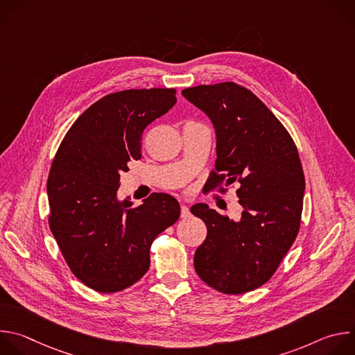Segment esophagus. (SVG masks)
I'll use <instances>...</instances> for the list:
<instances>
[{"label":"esophagus","mask_w":355,"mask_h":355,"mask_svg":"<svg viewBox=\"0 0 355 355\" xmlns=\"http://www.w3.org/2000/svg\"><path fill=\"white\" fill-rule=\"evenodd\" d=\"M189 215H191V212H189L188 207L181 205V218H182V219H187V218H189Z\"/></svg>","instance_id":"obj_1"}]
</instances>
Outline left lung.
<instances>
[{
  "mask_svg": "<svg viewBox=\"0 0 355 355\" xmlns=\"http://www.w3.org/2000/svg\"><path fill=\"white\" fill-rule=\"evenodd\" d=\"M182 95L211 118L216 130L218 159L208 192L226 193L237 184L243 208L240 222L204 204L191 208L208 229L195 251V271L226 295L254 291L275 274L300 229L305 175L296 144L243 85H196L182 89Z\"/></svg>",
  "mask_w": 355,
  "mask_h": 355,
  "instance_id": "1",
  "label": "left lung"
}]
</instances>
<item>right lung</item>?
<instances>
[{"instance_id": "1", "label": "right lung", "mask_w": 355, "mask_h": 355, "mask_svg": "<svg viewBox=\"0 0 355 355\" xmlns=\"http://www.w3.org/2000/svg\"><path fill=\"white\" fill-rule=\"evenodd\" d=\"M175 88L125 89L85 110L67 130L47 178L49 227L84 285L114 293L150 267L155 239L180 218L175 198L148 195L141 205L116 199L119 178L140 160L141 133L175 104Z\"/></svg>"}]
</instances>
